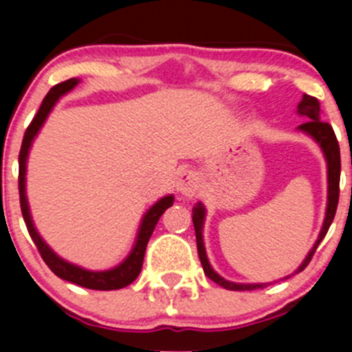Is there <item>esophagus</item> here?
Listing matches in <instances>:
<instances>
[{
    "instance_id": "obj_1",
    "label": "esophagus",
    "mask_w": 352,
    "mask_h": 352,
    "mask_svg": "<svg viewBox=\"0 0 352 352\" xmlns=\"http://www.w3.org/2000/svg\"><path fill=\"white\" fill-rule=\"evenodd\" d=\"M177 190L186 197L196 196L199 190L197 173L192 172V170H184L179 179H177Z\"/></svg>"
}]
</instances>
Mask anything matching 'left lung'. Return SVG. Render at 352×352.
<instances>
[{
	"label": "left lung",
	"mask_w": 352,
	"mask_h": 352,
	"mask_svg": "<svg viewBox=\"0 0 352 352\" xmlns=\"http://www.w3.org/2000/svg\"><path fill=\"white\" fill-rule=\"evenodd\" d=\"M298 112L301 116L307 117V122L301 124L298 129L305 131L307 134H310L320 148L324 150L325 158H327V166H329V204H327V214H325V221L324 226H322L320 236H318L317 243L314 245V248L310 250V254L307 255L303 264L300 265L296 272L303 271L308 264H310L311 257H314L315 250H317L318 243L324 240V236L327 235L330 225L333 221V216H336L337 211V204H339V180H340V150H339V143H337L336 133H333L332 126L325 120L320 119V102L317 100L311 95H303V100L300 102L298 105ZM192 223H194V230H196V240H197V252H199V258H201L202 269H204V274L208 276L211 281L218 283L219 286L226 287V289H233V291H248V289H255V287H262L264 285H235V283H230L226 279H223L221 276L216 274L214 271L209 265L208 257H206L204 252V243H202V223H204V208L202 204H199L194 208L192 211ZM289 278V276H287ZM286 279V278H285Z\"/></svg>",
	"instance_id": "obj_1"
}]
</instances>
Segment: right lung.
<instances>
[{
    "label": "right lung",
    "instance_id": "1",
    "mask_svg": "<svg viewBox=\"0 0 352 352\" xmlns=\"http://www.w3.org/2000/svg\"><path fill=\"white\" fill-rule=\"evenodd\" d=\"M78 80L76 78H69V80L61 81V83L54 85V87L49 90V94L45 95L44 100H42L41 109L37 110L35 117L32 119V122L28 124L27 131H25V136L22 141V148H20L19 155V192H20V208H22V214L25 219V225H27L28 233H30L32 240H34L35 247H37L38 254L44 258V262L47 264V267L54 272L56 276H59L61 279L74 283L78 286L88 287V289H98V291H109V289H120V287L131 285L134 279L140 276L141 267H143L144 261V252H146V245L150 242V236L153 233L156 223H158L160 216L173 204V197L166 196L162 201H158L150 211L144 216L143 223H141L140 233H138L136 245H134L133 252L129 254V257L122 262L120 265H117L116 269H110V271L104 272H90L85 271V269L76 267L73 264H67L66 261L59 258L51 248L45 245L44 240L38 236V233L35 232L34 225H32L30 212H28V204L27 197H25V162H27L28 148H30L32 140H34L35 134L38 133L41 126L44 124L45 117L51 112V109L54 107V104L58 102V98L61 95H65L66 91H69L71 88L76 87Z\"/></svg>",
    "mask_w": 352,
    "mask_h": 352
}]
</instances>
